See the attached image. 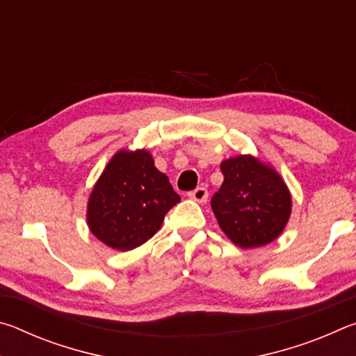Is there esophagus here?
Segmentation results:
<instances>
[{
	"label": "esophagus",
	"instance_id": "34e87169",
	"mask_svg": "<svg viewBox=\"0 0 356 356\" xmlns=\"http://www.w3.org/2000/svg\"><path fill=\"white\" fill-rule=\"evenodd\" d=\"M188 196H190V200L196 201V202H206L209 197V191H207V188H204V186H197L196 190L188 193Z\"/></svg>",
	"mask_w": 356,
	"mask_h": 356
}]
</instances>
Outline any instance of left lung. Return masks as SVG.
Returning a JSON list of instances; mask_svg holds the SVG:
<instances>
[{
	"label": "left lung",
	"mask_w": 356,
	"mask_h": 356,
	"mask_svg": "<svg viewBox=\"0 0 356 356\" xmlns=\"http://www.w3.org/2000/svg\"><path fill=\"white\" fill-rule=\"evenodd\" d=\"M220 168L225 180L210 204L221 231L245 250L278 238L292 210L280 174L252 155L232 156Z\"/></svg>",
	"instance_id": "left-lung-1"
}]
</instances>
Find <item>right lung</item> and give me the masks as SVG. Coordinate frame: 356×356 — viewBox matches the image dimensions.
I'll return each instance as SVG.
<instances>
[{"mask_svg":"<svg viewBox=\"0 0 356 356\" xmlns=\"http://www.w3.org/2000/svg\"><path fill=\"white\" fill-rule=\"evenodd\" d=\"M180 201L149 150H119L94 185L88 201V226L100 242L129 251L159 231L165 215Z\"/></svg>","mask_w":356,"mask_h":356,"instance_id":"1","label":"right lung"}]
</instances>
